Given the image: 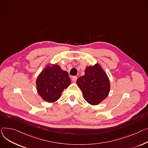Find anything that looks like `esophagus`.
Instances as JSON below:
<instances>
[{"label":"esophagus","mask_w":148,"mask_h":148,"mask_svg":"<svg viewBox=\"0 0 148 148\" xmlns=\"http://www.w3.org/2000/svg\"><path fill=\"white\" fill-rule=\"evenodd\" d=\"M76 80H77V76H74L72 77V81H73V82H75L76 81Z\"/></svg>","instance_id":"1"}]
</instances>
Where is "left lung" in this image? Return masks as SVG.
<instances>
[{"instance_id":"obj_1","label":"left lung","mask_w":148,"mask_h":148,"mask_svg":"<svg viewBox=\"0 0 148 148\" xmlns=\"http://www.w3.org/2000/svg\"><path fill=\"white\" fill-rule=\"evenodd\" d=\"M84 99L90 105H97L105 100L110 91L109 78L99 64L86 67L85 75L77 79Z\"/></svg>"}]
</instances>
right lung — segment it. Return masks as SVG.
Returning a JSON list of instances; mask_svg holds the SVG:
<instances>
[{"label": "right lung", "instance_id": "obj_1", "mask_svg": "<svg viewBox=\"0 0 148 148\" xmlns=\"http://www.w3.org/2000/svg\"><path fill=\"white\" fill-rule=\"evenodd\" d=\"M37 91L43 100L53 103L61 97L63 90L71 83L68 73L59 66L47 65L38 76Z\"/></svg>", "mask_w": 148, "mask_h": 148}]
</instances>
